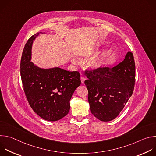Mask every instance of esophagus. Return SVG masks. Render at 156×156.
<instances>
[{
  "mask_svg": "<svg viewBox=\"0 0 156 156\" xmlns=\"http://www.w3.org/2000/svg\"><path fill=\"white\" fill-rule=\"evenodd\" d=\"M80 79H81V83L83 84V83H84V80H85V78H84V77H83V76H81V77H80Z\"/></svg>",
  "mask_w": 156,
  "mask_h": 156,
  "instance_id": "34e87169",
  "label": "esophagus"
}]
</instances>
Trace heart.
I'll return each mask as SVG.
<instances>
[{
	"mask_svg": "<svg viewBox=\"0 0 156 156\" xmlns=\"http://www.w3.org/2000/svg\"><path fill=\"white\" fill-rule=\"evenodd\" d=\"M97 51V48H95L93 50L90 51H85L84 52H83L80 54V55L82 57L84 58H90ZM105 60V57L102 56V57H94L91 58L90 60L87 62V66L88 67L89 69H90L91 70H96L103 65ZM73 63H76L75 60L73 59L72 60Z\"/></svg>",
	"mask_w": 156,
	"mask_h": 156,
	"instance_id": "1",
	"label": "heart"
}]
</instances>
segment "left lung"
I'll return each mask as SVG.
<instances>
[{
  "label": "left lung",
  "mask_w": 156,
  "mask_h": 156,
  "mask_svg": "<svg viewBox=\"0 0 156 156\" xmlns=\"http://www.w3.org/2000/svg\"><path fill=\"white\" fill-rule=\"evenodd\" d=\"M84 84L93 115L102 122L116 118L132 96L135 83V63L128 52L125 59L113 68L102 66L86 70Z\"/></svg>",
  "instance_id": "8db88e82"
}]
</instances>
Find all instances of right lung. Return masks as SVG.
Returning <instances> with one entry per match:
<instances>
[{"instance_id": "add662e5", "label": "right lung", "mask_w": 156, "mask_h": 156, "mask_svg": "<svg viewBox=\"0 0 156 156\" xmlns=\"http://www.w3.org/2000/svg\"><path fill=\"white\" fill-rule=\"evenodd\" d=\"M26 43L20 62V75L23 90L33 110L43 119L54 122L69 112L70 100L81 84L80 73L60 68L41 69L30 62L33 41Z\"/></svg>"}]
</instances>
